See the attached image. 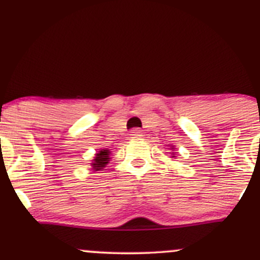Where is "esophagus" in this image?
Returning <instances> with one entry per match:
<instances>
[{"instance_id": "esophagus-1", "label": "esophagus", "mask_w": 260, "mask_h": 260, "mask_svg": "<svg viewBox=\"0 0 260 260\" xmlns=\"http://www.w3.org/2000/svg\"><path fill=\"white\" fill-rule=\"evenodd\" d=\"M141 129H137V128H135V129L131 131V136H133V137H139L141 136Z\"/></svg>"}]
</instances>
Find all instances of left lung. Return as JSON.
Masks as SVG:
<instances>
[{
	"mask_svg": "<svg viewBox=\"0 0 260 260\" xmlns=\"http://www.w3.org/2000/svg\"><path fill=\"white\" fill-rule=\"evenodd\" d=\"M171 149H173V151H174V147H172ZM171 157H172V158H176V153H174V152H172V155H171Z\"/></svg>",
	"mask_w": 260,
	"mask_h": 260,
	"instance_id": "obj_1",
	"label": "left lung"
}]
</instances>
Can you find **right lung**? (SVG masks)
I'll return each mask as SVG.
<instances>
[{
  "label": "right lung",
  "mask_w": 260,
  "mask_h": 260,
  "mask_svg": "<svg viewBox=\"0 0 260 260\" xmlns=\"http://www.w3.org/2000/svg\"><path fill=\"white\" fill-rule=\"evenodd\" d=\"M111 154L112 153L109 149H100L94 154L93 159H92V169L93 171H102L108 165L109 160H111Z\"/></svg>",
  "instance_id": "obj_1"
}]
</instances>
